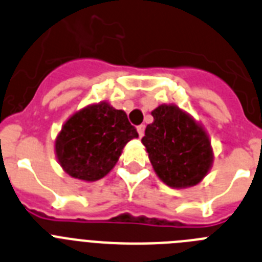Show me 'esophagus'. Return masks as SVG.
Wrapping results in <instances>:
<instances>
[{
  "label": "esophagus",
  "mask_w": 262,
  "mask_h": 262,
  "mask_svg": "<svg viewBox=\"0 0 262 262\" xmlns=\"http://www.w3.org/2000/svg\"><path fill=\"white\" fill-rule=\"evenodd\" d=\"M137 132H138V136H140V137H142V136H144V133H145V125L144 124L138 125Z\"/></svg>",
  "instance_id": "esophagus-1"
}]
</instances>
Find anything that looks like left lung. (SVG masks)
<instances>
[{
  "instance_id": "1",
  "label": "left lung",
  "mask_w": 262,
  "mask_h": 262,
  "mask_svg": "<svg viewBox=\"0 0 262 262\" xmlns=\"http://www.w3.org/2000/svg\"><path fill=\"white\" fill-rule=\"evenodd\" d=\"M142 144L157 175L170 187L199 183L212 163L206 132L177 105H159L151 112Z\"/></svg>"
}]
</instances>
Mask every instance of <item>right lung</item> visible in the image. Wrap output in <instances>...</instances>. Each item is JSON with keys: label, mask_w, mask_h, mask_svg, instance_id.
<instances>
[{"label": "right lung", "mask_w": 262, "mask_h": 262, "mask_svg": "<svg viewBox=\"0 0 262 262\" xmlns=\"http://www.w3.org/2000/svg\"><path fill=\"white\" fill-rule=\"evenodd\" d=\"M138 137L124 111L106 103L83 109L64 124L55 142L64 171L81 181H97L113 169L124 146Z\"/></svg>", "instance_id": "right-lung-1"}]
</instances>
